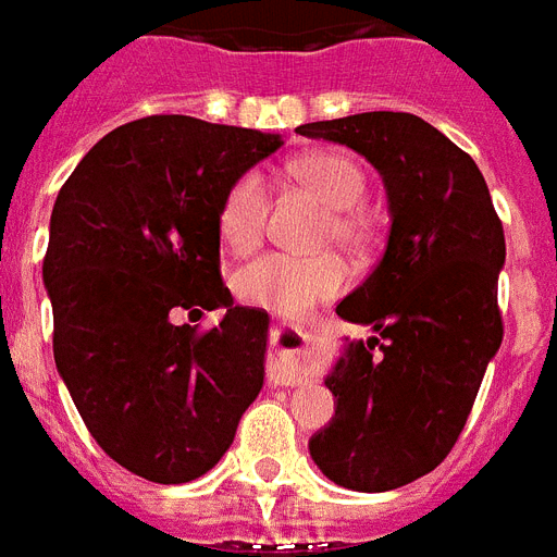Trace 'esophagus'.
<instances>
[{
  "mask_svg": "<svg viewBox=\"0 0 557 557\" xmlns=\"http://www.w3.org/2000/svg\"><path fill=\"white\" fill-rule=\"evenodd\" d=\"M271 334H274V341L277 343H286L288 349L280 351V355L271 360L269 381L274 383V386H300V383H306V377H309L306 355H309L311 346H314V337L300 332V329H292V325L286 323L274 325Z\"/></svg>",
  "mask_w": 557,
  "mask_h": 557,
  "instance_id": "34e87169",
  "label": "esophagus"
}]
</instances>
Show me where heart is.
Listing matches in <instances>:
<instances>
[{
  "label": "heart",
  "instance_id": "heart-1",
  "mask_svg": "<svg viewBox=\"0 0 557 557\" xmlns=\"http://www.w3.org/2000/svg\"><path fill=\"white\" fill-rule=\"evenodd\" d=\"M292 176L334 208L329 237L346 248L369 243V220L360 211L366 197V174L351 157L337 151L302 153L288 165ZM269 191L263 176L248 171L228 188L220 206V237L232 251L246 255L263 239ZM346 286V265L341 257H297L269 251L237 271L234 288L246 302L283 318H306L318 302L329 300Z\"/></svg>",
  "mask_w": 557,
  "mask_h": 557
}]
</instances>
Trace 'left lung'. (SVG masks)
<instances>
[{"label": "left lung", "instance_id": "8db88e82", "mask_svg": "<svg viewBox=\"0 0 557 557\" xmlns=\"http://www.w3.org/2000/svg\"><path fill=\"white\" fill-rule=\"evenodd\" d=\"M297 134L372 162L392 216L381 263L337 306L374 337L349 343L325 377L337 406L311 460L346 490H397L449 455L498 355L504 225L472 157L420 116L369 111Z\"/></svg>", "mask_w": 557, "mask_h": 557}]
</instances>
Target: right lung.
Masks as SVG:
<instances>
[{
    "label": "right lung",
    "instance_id": "right-lung-1",
    "mask_svg": "<svg viewBox=\"0 0 557 557\" xmlns=\"http://www.w3.org/2000/svg\"><path fill=\"white\" fill-rule=\"evenodd\" d=\"M280 134L160 114L99 139L59 188L42 280L53 360L108 458L188 483L232 446L263 388L269 314L220 277V206ZM225 308L200 333L176 324Z\"/></svg>",
    "mask_w": 557,
    "mask_h": 557
}]
</instances>
